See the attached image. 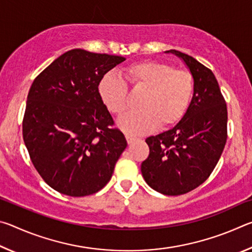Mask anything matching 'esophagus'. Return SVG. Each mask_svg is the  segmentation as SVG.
Segmentation results:
<instances>
[{"mask_svg":"<svg viewBox=\"0 0 252 252\" xmlns=\"http://www.w3.org/2000/svg\"><path fill=\"white\" fill-rule=\"evenodd\" d=\"M126 141H127V143H129V144L133 143L135 140H136V138H134V136H132V135H126Z\"/></svg>","mask_w":252,"mask_h":252,"instance_id":"34e87169","label":"esophagus"}]
</instances>
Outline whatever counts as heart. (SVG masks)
I'll use <instances>...</instances> for the list:
<instances>
[{"label":"heart","instance_id":"b5f03b06","mask_svg":"<svg viewBox=\"0 0 252 252\" xmlns=\"http://www.w3.org/2000/svg\"><path fill=\"white\" fill-rule=\"evenodd\" d=\"M123 75L132 88L147 91L140 111H130L119 119L118 126L130 135H141L155 129L177 123L186 113L193 93V79L189 72L174 70L167 63L146 61L126 67ZM99 95L111 112L121 114L126 108L127 87L118 75L108 73L97 87Z\"/></svg>","mask_w":252,"mask_h":252}]
</instances>
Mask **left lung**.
<instances>
[{
	"instance_id": "1",
	"label": "left lung",
	"mask_w": 252,
	"mask_h": 252,
	"mask_svg": "<svg viewBox=\"0 0 252 252\" xmlns=\"http://www.w3.org/2000/svg\"><path fill=\"white\" fill-rule=\"evenodd\" d=\"M181 59L193 78V96L181 120L168 131L146 139L150 153L142 177L153 190L180 195L207 180L227 141V104L211 70L190 55L165 51Z\"/></svg>"
}]
</instances>
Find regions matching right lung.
I'll use <instances>...</instances> for the list:
<instances>
[{"label": "right lung", "instance_id": "obj_1", "mask_svg": "<svg viewBox=\"0 0 252 252\" xmlns=\"http://www.w3.org/2000/svg\"><path fill=\"white\" fill-rule=\"evenodd\" d=\"M123 57L67 51L30 88L23 140L42 179L58 192L84 197L101 190L127 143L112 127L99 82Z\"/></svg>", "mask_w": 252, "mask_h": 252}]
</instances>
